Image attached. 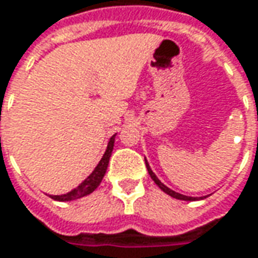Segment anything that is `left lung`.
Returning a JSON list of instances; mask_svg holds the SVG:
<instances>
[{
  "label": "left lung",
  "mask_w": 258,
  "mask_h": 258,
  "mask_svg": "<svg viewBox=\"0 0 258 258\" xmlns=\"http://www.w3.org/2000/svg\"><path fill=\"white\" fill-rule=\"evenodd\" d=\"M145 164H146V168H148V172H149V175H151V178L154 179V182L164 191L165 194H168V195H171L172 198H176V200H182V201H195V200H198V198H195V197H186V195H182V194L179 192H175V191H172L171 188H168L166 185H164V183L161 182L159 179H158V176L155 175L154 171L151 169V166H149V164H148V161L145 159Z\"/></svg>",
  "instance_id": "left-lung-1"
}]
</instances>
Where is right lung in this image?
Wrapping results in <instances>:
<instances>
[{"label":"right lung","mask_w":258,"mask_h":258,"mask_svg":"<svg viewBox=\"0 0 258 258\" xmlns=\"http://www.w3.org/2000/svg\"><path fill=\"white\" fill-rule=\"evenodd\" d=\"M114 138H116V134L109 139V144H107V148H106V152H104L103 156H102L100 162L97 164V166L93 169V172L90 173L83 182L80 183L79 186H76L75 189H72L70 192L63 194V195H50V198H53L55 201H73V200H79V198H82V197H86V195L93 192L94 189L100 185L102 179H103L104 173H106L107 165H109V159H110V155H112V151H113Z\"/></svg>","instance_id":"add662e5"}]
</instances>
